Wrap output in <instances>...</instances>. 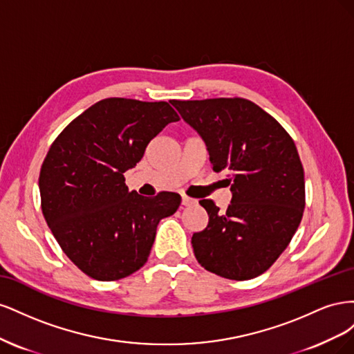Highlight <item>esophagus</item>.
I'll return each instance as SVG.
<instances>
[{"mask_svg": "<svg viewBox=\"0 0 354 354\" xmlns=\"http://www.w3.org/2000/svg\"><path fill=\"white\" fill-rule=\"evenodd\" d=\"M198 201L196 199H194V198H189V196H186V195H183L181 196V203H183L185 207H192V205H195Z\"/></svg>", "mask_w": 354, "mask_h": 354, "instance_id": "34e87169", "label": "esophagus"}]
</instances>
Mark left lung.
<instances>
[{"label":"left lung","instance_id":"left-lung-1","mask_svg":"<svg viewBox=\"0 0 354 354\" xmlns=\"http://www.w3.org/2000/svg\"><path fill=\"white\" fill-rule=\"evenodd\" d=\"M205 142L212 169H229L226 211L199 201L209 221L194 233L198 263L211 273L246 281L279 259L306 205L304 169L295 143L272 115L241 99L171 100Z\"/></svg>","mask_w":354,"mask_h":354}]
</instances>
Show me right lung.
Here are the masks:
<instances>
[{
    "instance_id": "add662e5",
    "label": "right lung",
    "mask_w": 354,
    "mask_h": 354,
    "mask_svg": "<svg viewBox=\"0 0 354 354\" xmlns=\"http://www.w3.org/2000/svg\"><path fill=\"white\" fill-rule=\"evenodd\" d=\"M180 118L167 102L111 97L63 130L42 162L41 208L53 236L81 272L118 281L147 261L158 223L181 198L128 192L124 173L143 158L149 142Z\"/></svg>"
}]
</instances>
